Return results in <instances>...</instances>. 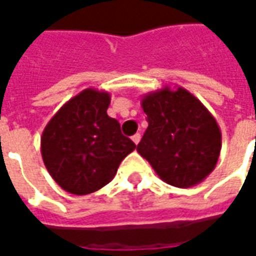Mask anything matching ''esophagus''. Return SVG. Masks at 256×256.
I'll use <instances>...</instances> for the list:
<instances>
[{"instance_id":"obj_1","label":"esophagus","mask_w":256,"mask_h":256,"mask_svg":"<svg viewBox=\"0 0 256 256\" xmlns=\"http://www.w3.org/2000/svg\"><path fill=\"white\" fill-rule=\"evenodd\" d=\"M132 140H133L134 144L137 145V144H138V142H140V140H141V134H140V133H136V134H134V136H133V137H132Z\"/></svg>"}]
</instances>
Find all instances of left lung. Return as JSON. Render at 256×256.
I'll return each instance as SVG.
<instances>
[{"label":"left lung","mask_w":256,"mask_h":256,"mask_svg":"<svg viewBox=\"0 0 256 256\" xmlns=\"http://www.w3.org/2000/svg\"><path fill=\"white\" fill-rule=\"evenodd\" d=\"M148 128L137 145L164 182L177 188L198 185L216 166L222 134L215 118L181 86L142 96Z\"/></svg>","instance_id":"1"}]
</instances>
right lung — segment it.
Wrapping results in <instances>:
<instances>
[{"instance_id": "obj_1", "label": "right lung", "mask_w": 256, "mask_h": 256, "mask_svg": "<svg viewBox=\"0 0 256 256\" xmlns=\"http://www.w3.org/2000/svg\"><path fill=\"white\" fill-rule=\"evenodd\" d=\"M111 94L93 88L68 100L48 122L41 136L46 170L58 186L72 194H89L115 177L120 162L136 144L106 115Z\"/></svg>"}]
</instances>
